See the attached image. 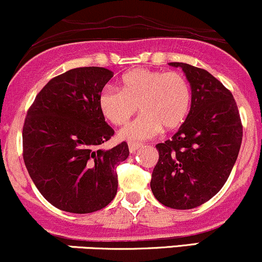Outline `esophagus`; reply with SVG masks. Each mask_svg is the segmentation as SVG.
Listing matches in <instances>:
<instances>
[{
	"label": "esophagus",
	"mask_w": 262,
	"mask_h": 262,
	"mask_svg": "<svg viewBox=\"0 0 262 262\" xmlns=\"http://www.w3.org/2000/svg\"><path fill=\"white\" fill-rule=\"evenodd\" d=\"M140 147H141L140 143L128 142V150H130V153H135L138 148H140Z\"/></svg>",
	"instance_id": "obj_1"
}]
</instances>
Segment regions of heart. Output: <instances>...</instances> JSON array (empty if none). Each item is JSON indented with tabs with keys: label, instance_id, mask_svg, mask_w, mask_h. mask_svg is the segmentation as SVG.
Listing matches in <instances>:
<instances>
[{
	"label": "heart",
	"instance_id": "heart-1",
	"mask_svg": "<svg viewBox=\"0 0 262 262\" xmlns=\"http://www.w3.org/2000/svg\"><path fill=\"white\" fill-rule=\"evenodd\" d=\"M191 89L180 72L136 69L120 79V89L106 87L98 104L101 114L114 125H124L136 113L141 115L119 132L126 141H143L156 136L161 128L180 127L189 114Z\"/></svg>",
	"mask_w": 262,
	"mask_h": 262
}]
</instances>
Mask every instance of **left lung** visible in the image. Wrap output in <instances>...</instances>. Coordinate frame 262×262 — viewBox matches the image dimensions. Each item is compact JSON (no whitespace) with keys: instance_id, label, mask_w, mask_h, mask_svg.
<instances>
[{"instance_id":"8db88e82","label":"left lung","mask_w":262,"mask_h":262,"mask_svg":"<svg viewBox=\"0 0 262 262\" xmlns=\"http://www.w3.org/2000/svg\"><path fill=\"white\" fill-rule=\"evenodd\" d=\"M180 67L191 88V106L171 140L156 146L159 159L150 189L167 207L191 210L222 189L242 146L243 126L233 95L210 72L189 63Z\"/></svg>"}]
</instances>
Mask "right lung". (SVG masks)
Returning a JSON list of instances; mask_svg holds the SVG:
<instances>
[{
  "instance_id": "right-lung-1",
  "label": "right lung",
  "mask_w": 262,
  "mask_h": 262,
  "mask_svg": "<svg viewBox=\"0 0 262 262\" xmlns=\"http://www.w3.org/2000/svg\"><path fill=\"white\" fill-rule=\"evenodd\" d=\"M113 76L104 67L67 71L48 82L27 113L24 164L40 193L61 211L101 210L118 191L116 165L130 152L126 142L100 148L114 130L98 104Z\"/></svg>"
}]
</instances>
